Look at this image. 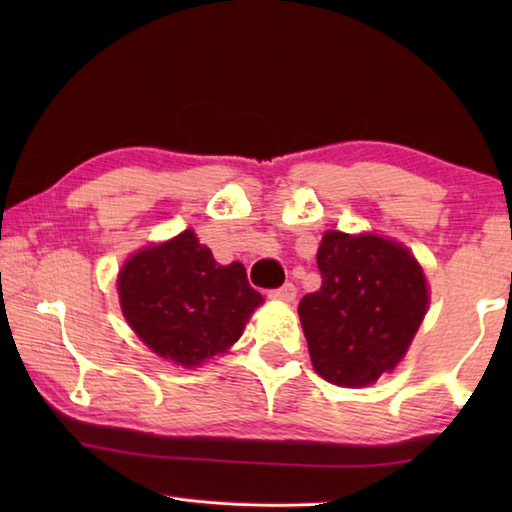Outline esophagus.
<instances>
[{"mask_svg":"<svg viewBox=\"0 0 512 512\" xmlns=\"http://www.w3.org/2000/svg\"><path fill=\"white\" fill-rule=\"evenodd\" d=\"M268 298L291 302L293 298H296V287H293L291 282H287V284H282V287H277V289H268Z\"/></svg>","mask_w":512,"mask_h":512,"instance_id":"obj_1","label":"esophagus"}]
</instances>
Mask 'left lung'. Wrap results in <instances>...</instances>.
I'll list each match as a JSON object with an SVG mask.
<instances>
[{"label": "left lung", "instance_id": "left-lung-1", "mask_svg": "<svg viewBox=\"0 0 512 512\" xmlns=\"http://www.w3.org/2000/svg\"><path fill=\"white\" fill-rule=\"evenodd\" d=\"M316 264L323 284L298 314L320 377L368 386L391 372L427 314V280L400 244L375 235L325 232Z\"/></svg>", "mask_w": 512, "mask_h": 512}]
</instances>
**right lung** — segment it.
Masks as SVG:
<instances>
[{"mask_svg":"<svg viewBox=\"0 0 512 512\" xmlns=\"http://www.w3.org/2000/svg\"><path fill=\"white\" fill-rule=\"evenodd\" d=\"M119 302L149 348L180 366H198L235 343L262 302L239 262L221 266L192 230L144 248L121 268Z\"/></svg>","mask_w":512,"mask_h":512,"instance_id":"add662e5","label":"right lung"}]
</instances>
